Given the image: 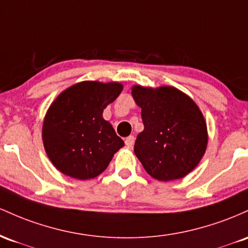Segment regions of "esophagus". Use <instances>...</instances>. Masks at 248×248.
Returning a JSON list of instances; mask_svg holds the SVG:
<instances>
[{
    "label": "esophagus",
    "instance_id": "obj_1",
    "mask_svg": "<svg viewBox=\"0 0 248 248\" xmlns=\"http://www.w3.org/2000/svg\"><path fill=\"white\" fill-rule=\"evenodd\" d=\"M133 143H135V137L133 136H129V137L125 138V145L127 147H132Z\"/></svg>",
    "mask_w": 248,
    "mask_h": 248
}]
</instances>
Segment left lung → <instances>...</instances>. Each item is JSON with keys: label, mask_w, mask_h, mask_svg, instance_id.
Masks as SVG:
<instances>
[{"label": "left lung", "mask_w": 248, "mask_h": 248, "mask_svg": "<svg viewBox=\"0 0 248 248\" xmlns=\"http://www.w3.org/2000/svg\"><path fill=\"white\" fill-rule=\"evenodd\" d=\"M141 108L144 130L135 155L145 171L160 182L180 179L196 169L207 146V126L193 99L173 87H132Z\"/></svg>", "instance_id": "left-lung-1"}]
</instances>
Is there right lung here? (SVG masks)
Masks as SVG:
<instances>
[{
  "mask_svg": "<svg viewBox=\"0 0 248 248\" xmlns=\"http://www.w3.org/2000/svg\"><path fill=\"white\" fill-rule=\"evenodd\" d=\"M123 90L119 83L85 80L65 89L44 117L42 138L58 171L79 180L99 176L124 146L103 111Z\"/></svg>",
  "mask_w": 248,
  "mask_h": 248,
  "instance_id": "1",
  "label": "right lung"
}]
</instances>
